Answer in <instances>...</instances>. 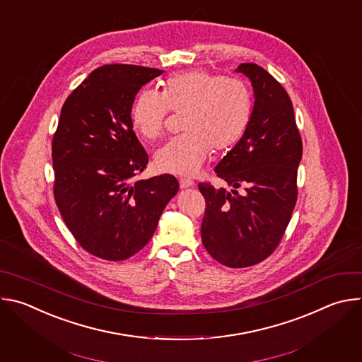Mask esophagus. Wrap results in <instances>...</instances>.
<instances>
[{
  "mask_svg": "<svg viewBox=\"0 0 362 362\" xmlns=\"http://www.w3.org/2000/svg\"><path fill=\"white\" fill-rule=\"evenodd\" d=\"M179 185H180V187H182V189H185V187H190V186H193L194 183H193V180H192V179L180 177V179H179Z\"/></svg>",
  "mask_w": 362,
  "mask_h": 362,
  "instance_id": "34e87169",
  "label": "esophagus"
}]
</instances>
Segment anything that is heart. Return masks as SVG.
Instances as JSON below:
<instances>
[{
    "mask_svg": "<svg viewBox=\"0 0 362 362\" xmlns=\"http://www.w3.org/2000/svg\"><path fill=\"white\" fill-rule=\"evenodd\" d=\"M185 115L182 130L154 154L162 172L194 175L211 156L233 148L246 134L253 116V94L240 78L204 70L170 76L163 90H141L132 106V123L147 140L166 129L170 113Z\"/></svg>",
    "mask_w": 362,
    "mask_h": 362,
    "instance_id": "obj_1",
    "label": "heart"
}]
</instances>
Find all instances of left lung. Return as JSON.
<instances>
[{"label": "left lung", "mask_w": 362, "mask_h": 362, "mask_svg": "<svg viewBox=\"0 0 362 362\" xmlns=\"http://www.w3.org/2000/svg\"><path fill=\"white\" fill-rule=\"evenodd\" d=\"M238 71L252 81L253 116L243 139L215 169L233 190L199 183L206 202L200 232L214 259L247 268L271 256L288 228L298 199L302 139L292 101L279 81L253 63H242Z\"/></svg>", "instance_id": "left-lung-1"}]
</instances>
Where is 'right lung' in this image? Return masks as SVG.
<instances>
[{
  "label": "right lung",
  "mask_w": 362,
  "mask_h": 362,
  "mask_svg": "<svg viewBox=\"0 0 362 362\" xmlns=\"http://www.w3.org/2000/svg\"><path fill=\"white\" fill-rule=\"evenodd\" d=\"M163 71L133 64L95 69L62 107L51 141L54 199L88 253L124 261L143 249L177 193L172 175L133 182L148 162L132 123L137 91Z\"/></svg>",
  "instance_id": "add662e5"
}]
</instances>
